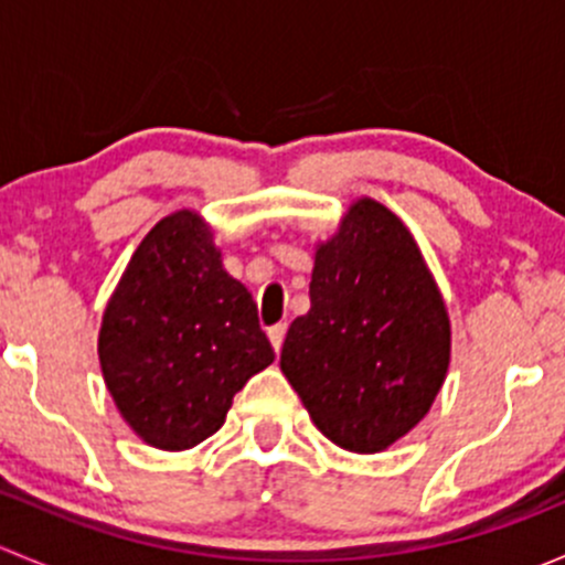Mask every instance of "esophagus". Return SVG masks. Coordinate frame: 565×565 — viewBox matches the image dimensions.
<instances>
[{
    "mask_svg": "<svg viewBox=\"0 0 565 565\" xmlns=\"http://www.w3.org/2000/svg\"><path fill=\"white\" fill-rule=\"evenodd\" d=\"M284 335H287V322H278V324H273V328H267V339H270L273 350H276V352L281 350Z\"/></svg>",
    "mask_w": 565,
    "mask_h": 565,
    "instance_id": "esophagus-1",
    "label": "esophagus"
}]
</instances>
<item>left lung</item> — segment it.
I'll return each mask as SVG.
<instances>
[{
  "label": "left lung",
  "instance_id": "1",
  "mask_svg": "<svg viewBox=\"0 0 565 565\" xmlns=\"http://www.w3.org/2000/svg\"><path fill=\"white\" fill-rule=\"evenodd\" d=\"M311 309L287 330L281 372L328 440L374 454L407 435L435 402L451 324L407 226L361 199L317 248Z\"/></svg>",
  "mask_w": 565,
  "mask_h": 565
}]
</instances>
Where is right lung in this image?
<instances>
[{"instance_id": "1", "label": "right lung", "mask_w": 565, "mask_h": 565, "mask_svg": "<svg viewBox=\"0 0 565 565\" xmlns=\"http://www.w3.org/2000/svg\"><path fill=\"white\" fill-rule=\"evenodd\" d=\"M98 355L136 435L182 451L221 429L235 393L276 352L248 289L221 265L207 224L182 210L130 256L108 300Z\"/></svg>"}]
</instances>
